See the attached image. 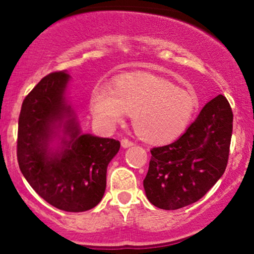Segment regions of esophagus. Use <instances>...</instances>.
<instances>
[{
  "mask_svg": "<svg viewBox=\"0 0 254 254\" xmlns=\"http://www.w3.org/2000/svg\"><path fill=\"white\" fill-rule=\"evenodd\" d=\"M121 143H122V147H123V148H129V147H131V145H133L132 142H131L130 139H127V138L122 139Z\"/></svg>",
  "mask_w": 254,
  "mask_h": 254,
  "instance_id": "obj_1",
  "label": "esophagus"
}]
</instances>
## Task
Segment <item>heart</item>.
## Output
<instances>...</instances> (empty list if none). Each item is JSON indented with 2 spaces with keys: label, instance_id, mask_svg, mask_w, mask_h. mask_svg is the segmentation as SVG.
<instances>
[{
  "label": "heart",
  "instance_id": "obj_1",
  "mask_svg": "<svg viewBox=\"0 0 254 254\" xmlns=\"http://www.w3.org/2000/svg\"><path fill=\"white\" fill-rule=\"evenodd\" d=\"M198 109L194 94L166 78L145 72L121 75L98 84L90 94V110L103 127L113 129L132 115L136 133L148 143L173 141L190 127Z\"/></svg>",
  "mask_w": 254,
  "mask_h": 254
}]
</instances>
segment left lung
Segmentation results:
<instances>
[{
  "label": "left lung",
  "instance_id": "obj_1",
  "mask_svg": "<svg viewBox=\"0 0 254 254\" xmlns=\"http://www.w3.org/2000/svg\"><path fill=\"white\" fill-rule=\"evenodd\" d=\"M232 131V109L220 94L177 141L150 150L143 180L148 200L156 208L177 210L200 199L226 171Z\"/></svg>",
  "mask_w": 254,
  "mask_h": 254
}]
</instances>
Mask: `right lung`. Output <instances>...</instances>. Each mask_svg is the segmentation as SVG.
<instances>
[{"label":"right lung","mask_w":254,"mask_h":254,"mask_svg":"<svg viewBox=\"0 0 254 254\" xmlns=\"http://www.w3.org/2000/svg\"><path fill=\"white\" fill-rule=\"evenodd\" d=\"M70 76L51 72L25 98L17 162L31 188L60 210L82 212L100 203L110 161L121 143L83 133L66 100Z\"/></svg>","instance_id":"1"}]
</instances>
